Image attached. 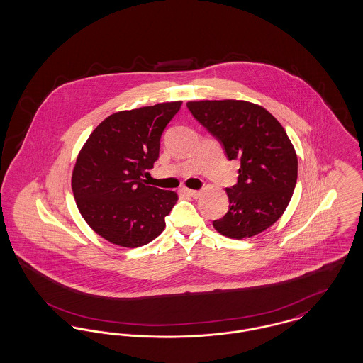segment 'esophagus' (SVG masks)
Wrapping results in <instances>:
<instances>
[{"label":"esophagus","mask_w":363,"mask_h":363,"mask_svg":"<svg viewBox=\"0 0 363 363\" xmlns=\"http://www.w3.org/2000/svg\"><path fill=\"white\" fill-rule=\"evenodd\" d=\"M185 193L186 194H189L190 197H194V199H197L199 196H200V190H193V189H185Z\"/></svg>","instance_id":"esophagus-1"}]
</instances>
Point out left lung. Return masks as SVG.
<instances>
[{
    "mask_svg": "<svg viewBox=\"0 0 363 363\" xmlns=\"http://www.w3.org/2000/svg\"><path fill=\"white\" fill-rule=\"evenodd\" d=\"M191 116L223 145L228 160L241 162L238 182L227 188L228 211L213 220L228 238H250L274 225L289 206L298 159L280 122L246 101L188 102Z\"/></svg>",
    "mask_w": 363,
    "mask_h": 363,
    "instance_id": "1",
    "label": "left lung"
}]
</instances>
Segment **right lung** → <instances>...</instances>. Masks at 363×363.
<instances>
[{
  "instance_id": "right-lung-1",
  "label": "right lung",
  "mask_w": 363,
  "mask_h": 363,
  "mask_svg": "<svg viewBox=\"0 0 363 363\" xmlns=\"http://www.w3.org/2000/svg\"><path fill=\"white\" fill-rule=\"evenodd\" d=\"M182 102L118 111L101 122L77 156L72 190L88 225L106 241L138 247L164 230L178 196L147 185L160 138Z\"/></svg>"
}]
</instances>
